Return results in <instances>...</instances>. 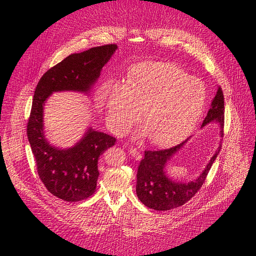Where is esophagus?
Here are the masks:
<instances>
[{
  "label": "esophagus",
  "mask_w": 256,
  "mask_h": 256,
  "mask_svg": "<svg viewBox=\"0 0 256 256\" xmlns=\"http://www.w3.org/2000/svg\"><path fill=\"white\" fill-rule=\"evenodd\" d=\"M130 154L132 158H135L136 160H140V158H142L141 152H138L136 148H130Z\"/></svg>",
  "instance_id": "1"
}]
</instances>
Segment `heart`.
<instances>
[{"instance_id": "1", "label": "heart", "mask_w": 256, "mask_h": 256, "mask_svg": "<svg viewBox=\"0 0 256 256\" xmlns=\"http://www.w3.org/2000/svg\"><path fill=\"white\" fill-rule=\"evenodd\" d=\"M102 94L108 120L116 134L126 132L142 109L148 140L160 147L176 144L189 136L206 102L202 83L178 66L165 62L136 65L126 85L108 82L102 86Z\"/></svg>"}]
</instances>
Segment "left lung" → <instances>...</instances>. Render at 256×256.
I'll list each match as a JSON object with an SVG mask.
<instances>
[{
	"label": "left lung",
	"instance_id": "8db88e82",
	"mask_svg": "<svg viewBox=\"0 0 256 256\" xmlns=\"http://www.w3.org/2000/svg\"><path fill=\"white\" fill-rule=\"evenodd\" d=\"M224 96L222 88L219 87L214 96L210 109L204 118L202 126L212 121H217L220 124V134H224ZM201 126V128H202ZM188 140V139H186ZM184 141L176 146L166 150H145L144 158L140 162L137 172L136 192L141 202L147 208L164 212L176 208L188 202L200 190L206 180L208 171L221 150V145L210 158V163L200 176L190 182H180L170 180L164 168L172 156L180 150L186 142Z\"/></svg>",
	"mask_w": 256,
	"mask_h": 256
}]
</instances>
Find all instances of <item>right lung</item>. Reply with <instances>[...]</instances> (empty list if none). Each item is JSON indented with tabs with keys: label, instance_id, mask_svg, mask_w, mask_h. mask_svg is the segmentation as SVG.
I'll list each match as a JSON object with an SVG mask.
<instances>
[{
	"label": "right lung",
	"instance_id": "obj_1",
	"mask_svg": "<svg viewBox=\"0 0 256 256\" xmlns=\"http://www.w3.org/2000/svg\"><path fill=\"white\" fill-rule=\"evenodd\" d=\"M116 50V44H104L72 54L42 76L34 92L26 135L38 176L50 193L68 202L84 200L96 192L98 158L116 139L89 128L72 148L52 147L44 135V104L55 91L88 92Z\"/></svg>",
	"mask_w": 256,
	"mask_h": 256
}]
</instances>
